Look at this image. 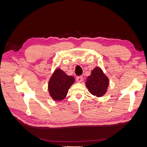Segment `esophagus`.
<instances>
[{
	"mask_svg": "<svg viewBox=\"0 0 147 147\" xmlns=\"http://www.w3.org/2000/svg\"><path fill=\"white\" fill-rule=\"evenodd\" d=\"M83 77H82V76H78V77H77L76 80H77V82L80 83V82H82L83 81Z\"/></svg>",
	"mask_w": 147,
	"mask_h": 147,
	"instance_id": "34e87169",
	"label": "esophagus"
}]
</instances>
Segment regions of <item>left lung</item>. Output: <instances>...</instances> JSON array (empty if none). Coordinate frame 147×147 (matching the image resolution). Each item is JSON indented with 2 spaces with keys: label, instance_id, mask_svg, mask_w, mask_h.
<instances>
[{
  "label": "left lung",
  "instance_id": "1",
  "mask_svg": "<svg viewBox=\"0 0 147 147\" xmlns=\"http://www.w3.org/2000/svg\"><path fill=\"white\" fill-rule=\"evenodd\" d=\"M85 84L91 94L96 97H102L107 91L109 79L100 67H96L91 71L90 76L88 77Z\"/></svg>",
  "mask_w": 147,
  "mask_h": 147
}]
</instances>
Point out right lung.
I'll use <instances>...</instances> for the list:
<instances>
[{
    "mask_svg": "<svg viewBox=\"0 0 147 147\" xmlns=\"http://www.w3.org/2000/svg\"><path fill=\"white\" fill-rule=\"evenodd\" d=\"M74 82V77L69 76L60 69H56L48 82V91L52 99L58 101L64 99Z\"/></svg>",
    "mask_w": 147,
    "mask_h": 147,
    "instance_id": "add662e5",
    "label": "right lung"
}]
</instances>
